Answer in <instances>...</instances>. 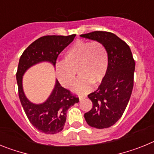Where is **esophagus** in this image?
<instances>
[{"instance_id":"34e87169","label":"esophagus","mask_w":154,"mask_h":154,"mask_svg":"<svg viewBox=\"0 0 154 154\" xmlns=\"http://www.w3.org/2000/svg\"><path fill=\"white\" fill-rule=\"evenodd\" d=\"M85 97H86L85 96H79V99L80 101H82V100H83V99H85Z\"/></svg>"}]
</instances>
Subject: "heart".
Here are the masks:
<instances>
[{
	"label": "heart",
	"mask_w": 154,
	"mask_h": 154,
	"mask_svg": "<svg viewBox=\"0 0 154 154\" xmlns=\"http://www.w3.org/2000/svg\"><path fill=\"white\" fill-rule=\"evenodd\" d=\"M109 65L108 52L101 42H75L65 52L64 62L55 65L57 78L64 87L72 86L78 70L80 77L73 90L85 93L91 90L92 83H100L106 75Z\"/></svg>",
	"instance_id": "obj_1"
}]
</instances>
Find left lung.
I'll use <instances>...</instances> for the list:
<instances>
[{
	"label": "left lung",
	"instance_id": "obj_1",
	"mask_svg": "<svg viewBox=\"0 0 154 154\" xmlns=\"http://www.w3.org/2000/svg\"><path fill=\"white\" fill-rule=\"evenodd\" d=\"M80 37L101 42L108 52L106 75L97 90L88 96L92 108L84 116L92 127H110L123 116L130 99L135 61L129 45L111 32L93 31Z\"/></svg>",
	"mask_w": 154,
	"mask_h": 154
}]
</instances>
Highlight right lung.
Masks as SVG:
<instances>
[{
  "mask_svg": "<svg viewBox=\"0 0 154 154\" xmlns=\"http://www.w3.org/2000/svg\"><path fill=\"white\" fill-rule=\"evenodd\" d=\"M75 35L41 37L24 50L19 59L16 74L19 99L31 124L46 134H55L63 130L68 109L79 103V98L72 96L70 91L61 86L55 79L54 89L45 101L34 103L24 94L23 76L30 68L42 62L51 63L55 68L58 55L72 42Z\"/></svg>",
  "mask_w": 154,
  "mask_h": 154,
  "instance_id": "add662e5",
  "label": "right lung"
}]
</instances>
